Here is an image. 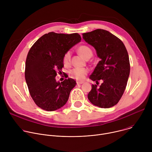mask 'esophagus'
Wrapping results in <instances>:
<instances>
[{
    "label": "esophagus",
    "mask_w": 152,
    "mask_h": 152,
    "mask_svg": "<svg viewBox=\"0 0 152 152\" xmlns=\"http://www.w3.org/2000/svg\"><path fill=\"white\" fill-rule=\"evenodd\" d=\"M83 83V82H82V81H80V80H77L76 81V83L77 84V85H80V84H82V83Z\"/></svg>",
    "instance_id": "obj_1"
}]
</instances>
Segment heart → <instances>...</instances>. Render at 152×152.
Segmentation results:
<instances>
[{"mask_svg": "<svg viewBox=\"0 0 152 152\" xmlns=\"http://www.w3.org/2000/svg\"><path fill=\"white\" fill-rule=\"evenodd\" d=\"M78 53L85 59H88L93 56V50L88 46L82 45L77 49ZM72 52L67 51L63 56L62 62L65 66H69L71 62ZM88 70L86 68H75L72 70L70 72V75L72 78L77 80H83L85 76L88 74Z\"/></svg>", "mask_w": 152, "mask_h": 152, "instance_id": "1", "label": "heart"}]
</instances>
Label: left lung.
Masks as SVG:
<instances>
[{
  "label": "left lung",
  "instance_id": "8db88e82",
  "mask_svg": "<svg viewBox=\"0 0 152 152\" xmlns=\"http://www.w3.org/2000/svg\"><path fill=\"white\" fill-rule=\"evenodd\" d=\"M83 39L96 50L101 60L90 79L102 80L100 86L92 85L88 99L95 106L109 108L119 102L126 89L130 73L127 51L123 42L109 31L98 29L82 34Z\"/></svg>",
  "mask_w": 152,
  "mask_h": 152
}]
</instances>
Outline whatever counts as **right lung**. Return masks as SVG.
I'll use <instances>...</instances> for the list:
<instances>
[{
  "label": "right lung",
  "instance_id": "add662e5",
  "mask_svg": "<svg viewBox=\"0 0 152 152\" xmlns=\"http://www.w3.org/2000/svg\"><path fill=\"white\" fill-rule=\"evenodd\" d=\"M80 40L77 33L51 32L41 37L30 49L26 60L25 79L31 97L41 109L53 111L67 103L76 81L69 78L59 82L55 77L57 73H62L65 53Z\"/></svg>",
  "mask_w": 152,
  "mask_h": 152
}]
</instances>
